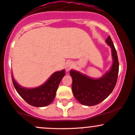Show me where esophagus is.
<instances>
[{
	"label": "esophagus",
	"instance_id": "esophagus-1",
	"mask_svg": "<svg viewBox=\"0 0 135 135\" xmlns=\"http://www.w3.org/2000/svg\"><path fill=\"white\" fill-rule=\"evenodd\" d=\"M73 68V64L71 62H68L66 64V69L67 71H69L71 69Z\"/></svg>",
	"mask_w": 135,
	"mask_h": 135
}]
</instances>
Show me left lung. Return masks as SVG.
I'll return each instance as SVG.
<instances>
[{"instance_id": "1", "label": "left lung", "mask_w": 135, "mask_h": 135, "mask_svg": "<svg viewBox=\"0 0 135 135\" xmlns=\"http://www.w3.org/2000/svg\"><path fill=\"white\" fill-rule=\"evenodd\" d=\"M105 42L111 48L113 60L111 69L102 77L92 79L76 71H70L73 80L72 91L73 95L82 105L92 106L100 104L111 93L117 84L119 69L117 51L110 36L107 38Z\"/></svg>"}]
</instances>
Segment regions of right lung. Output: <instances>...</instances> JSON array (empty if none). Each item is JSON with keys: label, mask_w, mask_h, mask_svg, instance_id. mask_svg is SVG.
I'll use <instances>...</instances> for the list:
<instances>
[{"label": "right lung", "mask_w": 135, "mask_h": 135, "mask_svg": "<svg viewBox=\"0 0 135 135\" xmlns=\"http://www.w3.org/2000/svg\"><path fill=\"white\" fill-rule=\"evenodd\" d=\"M65 74L64 69L56 71L44 84L35 88L21 86L15 80L13 75L12 81L16 91L27 104L35 107H44L53 101L59 84Z\"/></svg>", "instance_id": "add662e5"}]
</instances>
